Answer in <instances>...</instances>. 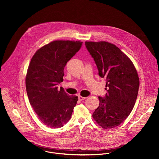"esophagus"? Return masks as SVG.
Segmentation results:
<instances>
[{
    "instance_id": "1",
    "label": "esophagus",
    "mask_w": 159,
    "mask_h": 159,
    "mask_svg": "<svg viewBox=\"0 0 159 159\" xmlns=\"http://www.w3.org/2000/svg\"><path fill=\"white\" fill-rule=\"evenodd\" d=\"M87 98V97H82V96H81V95H79L78 96V99L80 100H85V99H86Z\"/></svg>"
}]
</instances>
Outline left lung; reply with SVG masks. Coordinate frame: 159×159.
<instances>
[{
  "mask_svg": "<svg viewBox=\"0 0 159 159\" xmlns=\"http://www.w3.org/2000/svg\"><path fill=\"white\" fill-rule=\"evenodd\" d=\"M101 78L107 81L104 97L92 117L105 129L120 125L132 111L135 104L139 81L131 60L113 44L107 42H86Z\"/></svg>",
  "mask_w": 159,
  "mask_h": 159,
  "instance_id": "8db88e82",
  "label": "left lung"
}]
</instances>
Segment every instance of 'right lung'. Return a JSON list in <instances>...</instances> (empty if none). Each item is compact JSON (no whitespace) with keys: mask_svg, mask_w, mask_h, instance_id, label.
Listing matches in <instances>:
<instances>
[{"mask_svg":"<svg viewBox=\"0 0 159 159\" xmlns=\"http://www.w3.org/2000/svg\"><path fill=\"white\" fill-rule=\"evenodd\" d=\"M80 41L56 40L38 49L29 66L25 86L30 105L40 121L51 128L64 126L78 98L57 85L63 81L67 62L80 49Z\"/></svg>","mask_w":159,"mask_h":159,"instance_id":"obj_1","label":"right lung"}]
</instances>
